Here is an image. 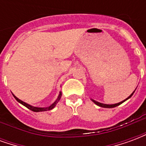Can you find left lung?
<instances>
[{
    "label": "left lung",
    "mask_w": 146,
    "mask_h": 146,
    "mask_svg": "<svg viewBox=\"0 0 146 146\" xmlns=\"http://www.w3.org/2000/svg\"><path fill=\"white\" fill-rule=\"evenodd\" d=\"M134 92H135V91H134ZM134 92L132 93L131 95L129 96L128 98H127L125 99V100H123V101L120 102H119V103H116V104H112V105H107V104H103V103H101V102H96L95 100H94V99H92V101L94 102V103H95V104L97 105V106H100V107H103V108H114L116 107V106H119L120 104H122L123 102H125L126 100H127V99H129V98L131 97L132 95H133V94H134Z\"/></svg>",
    "instance_id": "8db88e82"
}]
</instances>
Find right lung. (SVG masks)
<instances>
[{
	"mask_svg": "<svg viewBox=\"0 0 146 146\" xmlns=\"http://www.w3.org/2000/svg\"><path fill=\"white\" fill-rule=\"evenodd\" d=\"M13 95V94H12ZM13 96H14V98L17 100L19 103H21L22 105H23L24 106H26L27 108H28L29 110H32V111H33V112H44V111H48V110H52V109H54V106H56V104H57L58 102V101L60 100L61 98V96H62V93H59V95H58V98L56 99V101L54 102L53 104H51L50 106H48V107H45V108H40V107H35V106H30V105L27 104V103H26V102H23L22 100H20V99H19V98H17V97H15L14 95H13Z\"/></svg>",
	"mask_w": 146,
	"mask_h": 146,
	"instance_id": "add662e5",
	"label": "right lung"
}]
</instances>
